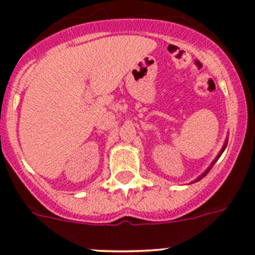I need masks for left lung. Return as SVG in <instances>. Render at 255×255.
<instances>
[{"label": "left lung", "mask_w": 255, "mask_h": 255, "mask_svg": "<svg viewBox=\"0 0 255 255\" xmlns=\"http://www.w3.org/2000/svg\"><path fill=\"white\" fill-rule=\"evenodd\" d=\"M226 146H227V139H226L225 144H224L223 149H221V150H220V153H219V154H218V157H216V158H215V159H214V161H213V163H212V165H210V166H209V168H208V169H207V170H205V171L203 172V174H202V175H201V176H199V177H197V179H196V181H199V180H201V179H203V177L205 176V175H207V174H208V172H209V170H210V169H212V166H213V165H214V164H215V161H216V160H218V159H219V158H220V155H221V154H223V152H224V150H225V148H226Z\"/></svg>", "instance_id": "left-lung-1"}]
</instances>
